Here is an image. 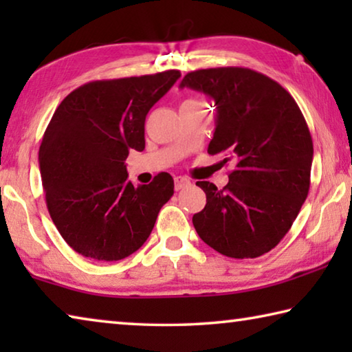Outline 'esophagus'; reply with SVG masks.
<instances>
[{"mask_svg":"<svg viewBox=\"0 0 352 352\" xmlns=\"http://www.w3.org/2000/svg\"><path fill=\"white\" fill-rule=\"evenodd\" d=\"M175 189L177 190H180V189H184V188H188V186H190V182L188 180L186 177H175Z\"/></svg>","mask_w":352,"mask_h":352,"instance_id":"esophagus-1","label":"esophagus"}]
</instances>
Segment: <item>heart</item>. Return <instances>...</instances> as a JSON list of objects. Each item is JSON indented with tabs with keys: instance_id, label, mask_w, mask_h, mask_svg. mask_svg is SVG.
Instances as JSON below:
<instances>
[{
	"instance_id": "1",
	"label": "heart",
	"mask_w": 352,
	"mask_h": 352,
	"mask_svg": "<svg viewBox=\"0 0 352 352\" xmlns=\"http://www.w3.org/2000/svg\"><path fill=\"white\" fill-rule=\"evenodd\" d=\"M182 105H201V102H199V100L195 99H186Z\"/></svg>"
}]
</instances>
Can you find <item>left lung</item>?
<instances>
[{
  "label": "left lung",
  "mask_w": 352,
  "mask_h": 352,
  "mask_svg": "<svg viewBox=\"0 0 352 352\" xmlns=\"http://www.w3.org/2000/svg\"><path fill=\"white\" fill-rule=\"evenodd\" d=\"M184 87L214 100L208 153L234 163L223 189L195 183L206 205L194 214V228L228 258H258L287 234L307 197L314 144L306 119L289 91L248 68L192 71L183 77Z\"/></svg>",
  "instance_id": "1"
}]
</instances>
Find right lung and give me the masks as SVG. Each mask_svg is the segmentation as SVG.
<instances>
[{
    "label": "right lung",
    "mask_w": 352,
    "mask_h": 352,
    "mask_svg": "<svg viewBox=\"0 0 352 352\" xmlns=\"http://www.w3.org/2000/svg\"><path fill=\"white\" fill-rule=\"evenodd\" d=\"M180 71L94 80L65 98L38 151L41 182L52 222L65 242L94 261H119L151 236L174 178L162 172L133 186L126 160L146 147L148 110L178 80Z\"/></svg>",
    "instance_id": "1"
}]
</instances>
